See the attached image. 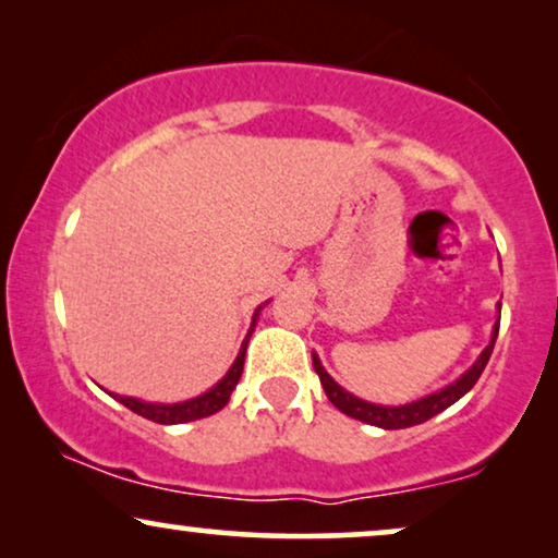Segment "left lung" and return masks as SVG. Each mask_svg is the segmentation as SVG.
Instances as JSON below:
<instances>
[{
	"label": "left lung",
	"instance_id": "1",
	"mask_svg": "<svg viewBox=\"0 0 558 558\" xmlns=\"http://www.w3.org/2000/svg\"><path fill=\"white\" fill-rule=\"evenodd\" d=\"M497 331H500V322H497L495 333H493V341H489L485 352L480 354V360L474 362V365L466 369V373L459 377L457 383H451L444 390L434 392V396H426V398L415 400V403H408V405H396V408H392V405H373V403H365V400L354 398L352 392H347L344 388H339V385L333 383L329 375H326V369L322 367V362H318L316 354H314V369H316L318 380H322V385H324L326 398H329L331 403L337 405L341 413L352 415V418H356V421H365V423H369V426H380V428L418 426V423L434 418L436 413L447 411L449 405H454L459 398L466 396V392L474 388V383L480 380L482 369L487 367L489 354H493Z\"/></svg>",
	"mask_w": 558,
	"mask_h": 558
}]
</instances>
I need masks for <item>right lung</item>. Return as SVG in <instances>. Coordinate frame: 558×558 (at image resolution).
Masks as SVG:
<instances>
[{"mask_svg": "<svg viewBox=\"0 0 558 558\" xmlns=\"http://www.w3.org/2000/svg\"><path fill=\"white\" fill-rule=\"evenodd\" d=\"M244 349H247V344H242L234 365L229 367V373L225 375V380H219L209 392H204V396L185 400V403L158 405V403H143V400H135V398H122V396H114V398L124 408H130V411H135L137 415H143V418L155 421V423H185V421L206 418V415L221 411V408L229 403V396H232V390L236 388V383H240V377H242Z\"/></svg>", "mask_w": 558, "mask_h": 558, "instance_id": "add662e5", "label": "right lung"}]
</instances>
